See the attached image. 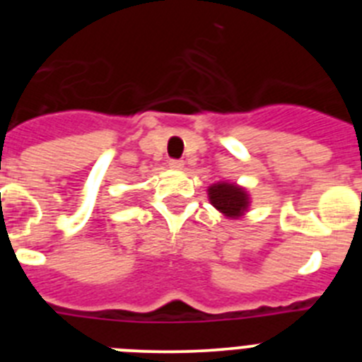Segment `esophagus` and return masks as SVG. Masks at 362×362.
<instances>
[{
  "label": "esophagus",
  "instance_id": "esophagus-1",
  "mask_svg": "<svg viewBox=\"0 0 362 362\" xmlns=\"http://www.w3.org/2000/svg\"><path fill=\"white\" fill-rule=\"evenodd\" d=\"M168 166H170L172 170H183L185 168V163L179 161V159H172L170 163H168Z\"/></svg>",
  "mask_w": 362,
  "mask_h": 362
}]
</instances>
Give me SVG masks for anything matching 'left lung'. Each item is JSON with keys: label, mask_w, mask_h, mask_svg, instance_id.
Instances as JSON below:
<instances>
[{"label": "left lung", "mask_w": 362, "mask_h": 362, "mask_svg": "<svg viewBox=\"0 0 362 362\" xmlns=\"http://www.w3.org/2000/svg\"><path fill=\"white\" fill-rule=\"evenodd\" d=\"M206 192L210 204L228 219H241L250 210V194L241 185L232 181H217L210 185Z\"/></svg>", "instance_id": "obj_1"}]
</instances>
